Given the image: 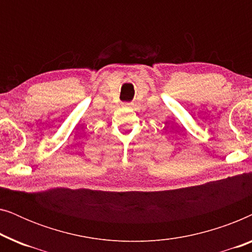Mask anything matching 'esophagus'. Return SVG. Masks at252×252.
<instances>
[{
    "label": "esophagus",
    "instance_id": "obj_1",
    "mask_svg": "<svg viewBox=\"0 0 252 252\" xmlns=\"http://www.w3.org/2000/svg\"><path fill=\"white\" fill-rule=\"evenodd\" d=\"M122 104H123V106H125V108H129V106L132 105V103H129V102H123Z\"/></svg>",
    "mask_w": 252,
    "mask_h": 252
}]
</instances>
